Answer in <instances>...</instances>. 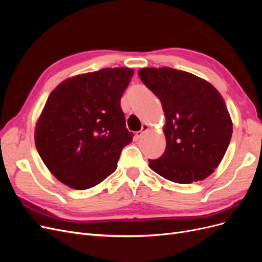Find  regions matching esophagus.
Segmentation results:
<instances>
[{
  "label": "esophagus",
  "mask_w": 262,
  "mask_h": 262,
  "mask_svg": "<svg viewBox=\"0 0 262 262\" xmlns=\"http://www.w3.org/2000/svg\"><path fill=\"white\" fill-rule=\"evenodd\" d=\"M147 130H148V125H147L146 123H144L143 125H142V129L136 133V138H137V139H140L142 136H143V133H144L145 131H147Z\"/></svg>",
  "instance_id": "esophagus-1"
}]
</instances>
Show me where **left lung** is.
Returning <instances> with one entry per match:
<instances>
[{
    "label": "left lung",
    "instance_id": "8db88e82",
    "mask_svg": "<svg viewBox=\"0 0 262 262\" xmlns=\"http://www.w3.org/2000/svg\"><path fill=\"white\" fill-rule=\"evenodd\" d=\"M141 81L161 100L166 148L149 168L178 184L210 176L231 142L233 124L223 97L202 78L171 68H145Z\"/></svg>",
    "mask_w": 262,
    "mask_h": 262
}]
</instances>
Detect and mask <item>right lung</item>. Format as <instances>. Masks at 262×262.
<instances>
[{
    "label": "right lung",
    "mask_w": 262,
    "mask_h": 262,
    "mask_svg": "<svg viewBox=\"0 0 262 262\" xmlns=\"http://www.w3.org/2000/svg\"><path fill=\"white\" fill-rule=\"evenodd\" d=\"M132 76L131 69H102L69 78L49 95L35 143L45 165L64 185L90 189L117 169L134 136L125 128L120 106Z\"/></svg>",
    "instance_id": "obj_1"
}]
</instances>
